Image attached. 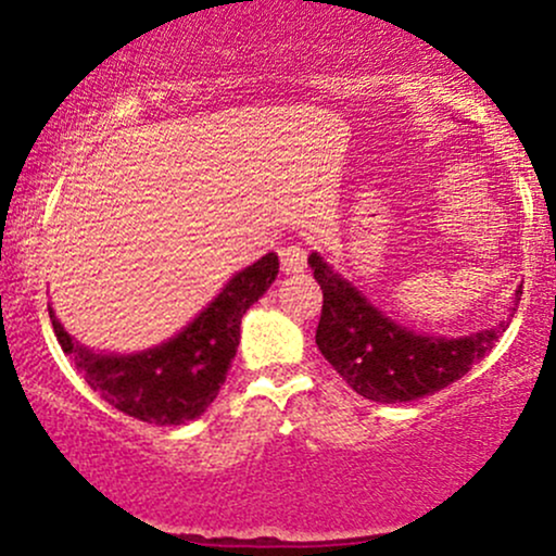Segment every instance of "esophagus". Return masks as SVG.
<instances>
[{"mask_svg": "<svg viewBox=\"0 0 556 556\" xmlns=\"http://www.w3.org/2000/svg\"><path fill=\"white\" fill-rule=\"evenodd\" d=\"M279 258H282L285 274H298L305 269V251L300 242H287V245L279 248Z\"/></svg>", "mask_w": 556, "mask_h": 556, "instance_id": "obj_1", "label": "esophagus"}]
</instances>
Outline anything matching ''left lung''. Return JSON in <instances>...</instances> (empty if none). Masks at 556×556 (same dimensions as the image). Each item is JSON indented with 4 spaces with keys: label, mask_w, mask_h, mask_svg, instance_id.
Returning <instances> with one entry per match:
<instances>
[{
    "label": "left lung",
    "mask_w": 556,
    "mask_h": 556,
    "mask_svg": "<svg viewBox=\"0 0 556 556\" xmlns=\"http://www.w3.org/2000/svg\"><path fill=\"white\" fill-rule=\"evenodd\" d=\"M324 305L316 344L355 392L374 402H413L463 379L494 348L507 324L444 340L426 337L374 308L318 253L308 258ZM515 311V308H513Z\"/></svg>",
    "instance_id": "8db88e82"
}]
</instances>
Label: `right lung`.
I'll list each match as a JSON object with an SVG mask.
<instances>
[{
    "instance_id": "obj_1",
    "label": "right lung",
    "mask_w": 556,
    "mask_h": 556,
    "mask_svg": "<svg viewBox=\"0 0 556 556\" xmlns=\"http://www.w3.org/2000/svg\"><path fill=\"white\" fill-rule=\"evenodd\" d=\"M277 274V253H266L235 274L219 298L180 334L136 355L93 353L62 329L54 311H49V318L62 350L101 400L143 424L180 426L216 400L238 353L242 314L269 290Z\"/></svg>"
}]
</instances>
